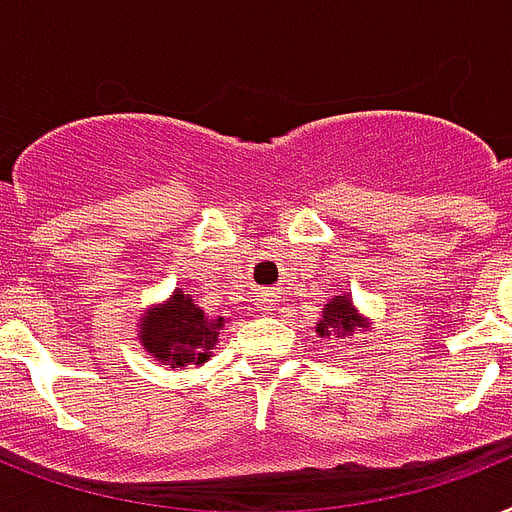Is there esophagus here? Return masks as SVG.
<instances>
[{
  "label": "esophagus",
  "mask_w": 512,
  "mask_h": 512,
  "mask_svg": "<svg viewBox=\"0 0 512 512\" xmlns=\"http://www.w3.org/2000/svg\"><path fill=\"white\" fill-rule=\"evenodd\" d=\"M272 301H275V299H272V293L264 291V293H261V296H259V299H256V304H259L261 310H267V307H269V304H272Z\"/></svg>",
  "instance_id": "esophagus-1"
}]
</instances>
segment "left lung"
<instances>
[{"mask_svg":"<svg viewBox=\"0 0 512 512\" xmlns=\"http://www.w3.org/2000/svg\"><path fill=\"white\" fill-rule=\"evenodd\" d=\"M363 326V320L355 315L352 310V301L347 296H336L331 304H326V310H323V320L318 323V334L320 336H350L355 328Z\"/></svg>","mask_w":512,"mask_h":512,"instance_id":"obj_1","label":"left lung"}]
</instances>
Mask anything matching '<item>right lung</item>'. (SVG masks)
Returning <instances> with one entry per match:
<instances>
[{"instance_id":"right-lung-1","label":"right lung","mask_w":512,"mask_h":512,"mask_svg":"<svg viewBox=\"0 0 512 512\" xmlns=\"http://www.w3.org/2000/svg\"><path fill=\"white\" fill-rule=\"evenodd\" d=\"M141 328L146 352H152L165 366L181 368L211 358L224 320H208L184 291H176L165 307L146 312Z\"/></svg>"}]
</instances>
